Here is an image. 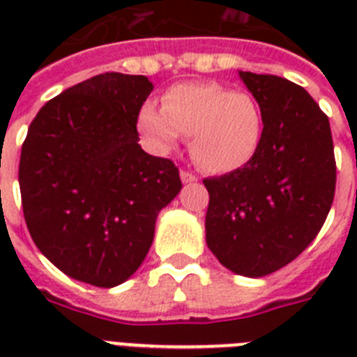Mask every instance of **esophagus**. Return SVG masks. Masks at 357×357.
<instances>
[{
	"instance_id": "esophagus-1",
	"label": "esophagus",
	"mask_w": 357,
	"mask_h": 357,
	"mask_svg": "<svg viewBox=\"0 0 357 357\" xmlns=\"http://www.w3.org/2000/svg\"><path fill=\"white\" fill-rule=\"evenodd\" d=\"M179 176H181V181H183V183H195V181H198V178H196L192 172H189V170H181Z\"/></svg>"
}]
</instances>
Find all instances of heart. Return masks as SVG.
<instances>
[{"label": "heart", "instance_id": "heart-1", "mask_svg": "<svg viewBox=\"0 0 357 357\" xmlns=\"http://www.w3.org/2000/svg\"><path fill=\"white\" fill-rule=\"evenodd\" d=\"M137 128L155 150L190 137V157L206 172L228 174L252 161L263 137V114L254 98L218 83H181L168 89L162 107L146 103Z\"/></svg>", "mask_w": 357, "mask_h": 357}]
</instances>
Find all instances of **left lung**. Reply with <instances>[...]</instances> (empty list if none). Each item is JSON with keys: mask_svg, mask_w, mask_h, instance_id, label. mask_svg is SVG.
<instances>
[{"mask_svg": "<svg viewBox=\"0 0 357 357\" xmlns=\"http://www.w3.org/2000/svg\"><path fill=\"white\" fill-rule=\"evenodd\" d=\"M263 114L261 144L248 165L204 179L206 241L235 274L261 278L304 252L335 195L328 116L305 89L268 74L238 72Z\"/></svg>", "mask_w": 357, "mask_h": 357, "instance_id": "left-lung-1", "label": "left lung"}]
</instances>
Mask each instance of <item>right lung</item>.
<instances>
[{
	"instance_id": "obj_1",
	"label": "right lung",
	"mask_w": 357,
	"mask_h": 357,
	"mask_svg": "<svg viewBox=\"0 0 357 357\" xmlns=\"http://www.w3.org/2000/svg\"><path fill=\"white\" fill-rule=\"evenodd\" d=\"M151 91L146 75L91 77L50 100L22 146L31 237L59 271L96 287L133 276L157 215L181 190L178 167L139 144L137 116Z\"/></svg>"
}]
</instances>
